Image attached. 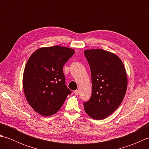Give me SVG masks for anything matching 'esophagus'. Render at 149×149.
I'll return each instance as SVG.
<instances>
[{
	"mask_svg": "<svg viewBox=\"0 0 149 149\" xmlns=\"http://www.w3.org/2000/svg\"><path fill=\"white\" fill-rule=\"evenodd\" d=\"M79 90H75V91H74V94L75 95H79Z\"/></svg>",
	"mask_w": 149,
	"mask_h": 149,
	"instance_id": "1",
	"label": "esophagus"
}]
</instances>
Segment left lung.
Masks as SVG:
<instances>
[{
    "label": "left lung",
    "mask_w": 149,
    "mask_h": 149,
    "mask_svg": "<svg viewBox=\"0 0 149 149\" xmlns=\"http://www.w3.org/2000/svg\"><path fill=\"white\" fill-rule=\"evenodd\" d=\"M89 63L92 93L84 102V111L91 118L102 120L118 108L125 97L127 74L122 61L114 54L102 49L84 50Z\"/></svg>",
    "instance_id": "left-lung-1"
}]
</instances>
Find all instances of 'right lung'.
Returning <instances> with one entry per match:
<instances>
[{"instance_id": "1", "label": "right lung", "mask_w": 149, "mask_h": 149, "mask_svg": "<svg viewBox=\"0 0 149 149\" xmlns=\"http://www.w3.org/2000/svg\"><path fill=\"white\" fill-rule=\"evenodd\" d=\"M74 50L54 46L36 50L28 59L23 76V88L28 103L44 116L58 112L68 95L63 67Z\"/></svg>"}]
</instances>
